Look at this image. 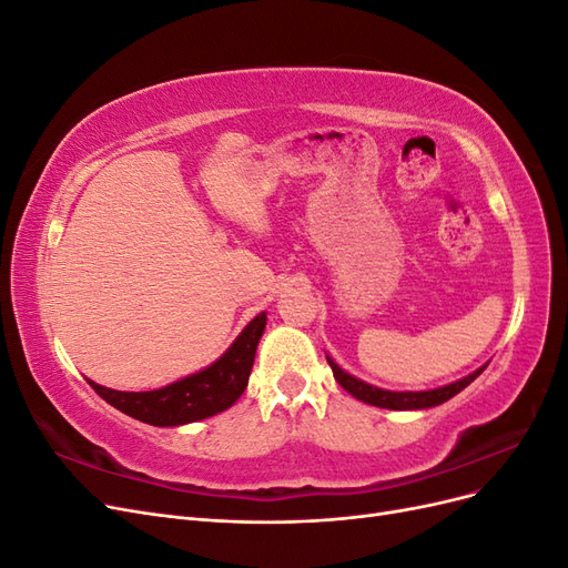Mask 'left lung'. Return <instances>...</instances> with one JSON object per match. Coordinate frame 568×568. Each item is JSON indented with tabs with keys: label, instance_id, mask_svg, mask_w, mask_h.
Here are the masks:
<instances>
[{
	"label": "left lung",
	"instance_id": "left-lung-1",
	"mask_svg": "<svg viewBox=\"0 0 568 568\" xmlns=\"http://www.w3.org/2000/svg\"><path fill=\"white\" fill-rule=\"evenodd\" d=\"M326 363H329V367L334 372V379L341 384V388H346L353 398L363 400L367 405H374V407H384V409H426V407L443 405L445 400L455 398L459 390L467 388L476 379V376L488 367V365L478 367L469 376H462V379H457L453 384H445V386L432 388V390H388V388L372 386L363 379H357V376L348 374L346 369H341L329 355H326Z\"/></svg>",
	"mask_w": 568,
	"mask_h": 568
}]
</instances>
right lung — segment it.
Listing matches in <instances>:
<instances>
[{
  "mask_svg": "<svg viewBox=\"0 0 568 568\" xmlns=\"http://www.w3.org/2000/svg\"><path fill=\"white\" fill-rule=\"evenodd\" d=\"M265 324L267 313H257L213 365L163 388L115 390L90 379L88 382L109 405L151 426H182L209 419L242 398Z\"/></svg>",
  "mask_w": 568,
  "mask_h": 568,
  "instance_id": "right-lung-1",
  "label": "right lung"
}]
</instances>
